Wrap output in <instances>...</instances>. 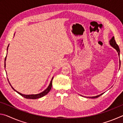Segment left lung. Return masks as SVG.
I'll return each instance as SVG.
<instances>
[{"label": "left lung", "instance_id": "8db88e82", "mask_svg": "<svg viewBox=\"0 0 123 123\" xmlns=\"http://www.w3.org/2000/svg\"><path fill=\"white\" fill-rule=\"evenodd\" d=\"M109 42H110V44L111 45V46L113 48H114L117 51V53H118V55H119V56L120 50H119V47H118V44H117L116 42V41H115V39H114V37H112V38L110 40ZM119 66H120V60H119ZM104 93H105V92H104ZM104 93H101V94H99V95H96V96H94V97H87V98H98L100 96V95H101L102 94H103Z\"/></svg>", "mask_w": 123, "mask_h": 123}]
</instances>
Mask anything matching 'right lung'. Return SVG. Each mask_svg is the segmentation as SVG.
<instances>
[{
	"label": "right lung",
	"instance_id": "right-lung-1",
	"mask_svg": "<svg viewBox=\"0 0 123 123\" xmlns=\"http://www.w3.org/2000/svg\"><path fill=\"white\" fill-rule=\"evenodd\" d=\"M9 45H8V47H7V51L8 48H9ZM6 56H7V54H6V56L5 59V65H4V66H5V67H6L5 61H6ZM53 78H54V77H53V78H52L51 80V81H50V84H49V85L48 87L46 89H45L44 91H43V92H42L41 93H38V94H29V95H28V94H22V93H20V92H18V91H17L16 90H15V89H14L13 88V87H12V86H11V84H10V82H9V79H7V80H8V81H9V84H10V86H11L12 88L13 89L14 91H16L17 93H18V94L21 95V96L23 97L24 98H26V99H38V98H40L43 97V96H44V95H47V94H48V93L49 92V91H50V89H51V87H52V81H53Z\"/></svg>",
	"mask_w": 123,
	"mask_h": 123
}]
</instances>
